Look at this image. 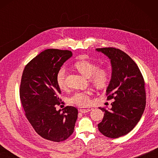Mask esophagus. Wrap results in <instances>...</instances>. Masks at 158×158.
<instances>
[{"instance_id": "esophagus-1", "label": "esophagus", "mask_w": 158, "mask_h": 158, "mask_svg": "<svg viewBox=\"0 0 158 158\" xmlns=\"http://www.w3.org/2000/svg\"><path fill=\"white\" fill-rule=\"evenodd\" d=\"M92 109H93L92 108H80L79 110L82 113H85L91 111V110H92Z\"/></svg>"}]
</instances>
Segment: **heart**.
Returning a JSON list of instances; mask_svg holds the SVG:
<instances>
[{"label": "heart", "mask_w": 158, "mask_h": 158, "mask_svg": "<svg viewBox=\"0 0 158 158\" xmlns=\"http://www.w3.org/2000/svg\"><path fill=\"white\" fill-rule=\"evenodd\" d=\"M75 67L84 77L89 78V81L97 88H103L108 84L110 79V73L108 69L104 67H98L96 63L80 60L75 64ZM66 69L61 67L56 75V82L60 89L66 87ZM90 90L76 92L68 98L69 102L79 106H86L90 103Z\"/></svg>", "instance_id": "b5f03b06"}]
</instances>
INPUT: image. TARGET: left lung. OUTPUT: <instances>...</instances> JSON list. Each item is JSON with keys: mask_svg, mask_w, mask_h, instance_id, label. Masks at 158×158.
Instances as JSON below:
<instances>
[{"mask_svg": "<svg viewBox=\"0 0 158 158\" xmlns=\"http://www.w3.org/2000/svg\"><path fill=\"white\" fill-rule=\"evenodd\" d=\"M108 56L112 76L106 89L107 99L115 100L98 124L104 136L117 139L127 135L141 118L146 105L145 80L135 62L122 50L115 48L96 49Z\"/></svg>", "mask_w": 158, "mask_h": 158, "instance_id": "obj_1", "label": "left lung"}]
</instances>
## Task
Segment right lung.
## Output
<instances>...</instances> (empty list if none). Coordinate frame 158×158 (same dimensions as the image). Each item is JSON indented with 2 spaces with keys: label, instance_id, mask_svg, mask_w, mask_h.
<instances>
[{
  "label": "right lung",
  "instance_id": "right-lung-1",
  "mask_svg": "<svg viewBox=\"0 0 158 158\" xmlns=\"http://www.w3.org/2000/svg\"><path fill=\"white\" fill-rule=\"evenodd\" d=\"M72 56L69 50L48 49L26 65L19 87V98L25 115L35 132L43 139L60 143L74 132L78 115L76 107L56 110L62 100L56 75Z\"/></svg>",
  "mask_w": 158,
  "mask_h": 158
}]
</instances>
